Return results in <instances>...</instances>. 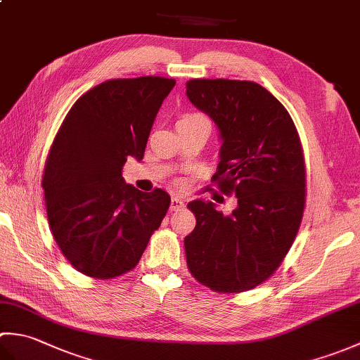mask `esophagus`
<instances>
[{"instance_id": "1", "label": "esophagus", "mask_w": 360, "mask_h": 360, "mask_svg": "<svg viewBox=\"0 0 360 360\" xmlns=\"http://www.w3.org/2000/svg\"><path fill=\"white\" fill-rule=\"evenodd\" d=\"M182 207H184V201H182L181 198H178V196H173L172 204H170V210L176 212V210H181Z\"/></svg>"}]
</instances>
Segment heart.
<instances>
[{
  "label": "heart",
  "instance_id": "1",
  "mask_svg": "<svg viewBox=\"0 0 360 360\" xmlns=\"http://www.w3.org/2000/svg\"><path fill=\"white\" fill-rule=\"evenodd\" d=\"M200 119H205V117L202 116V114L188 112V114H184V116L179 119V122H190V120H200ZM205 120H207V119H205Z\"/></svg>",
  "mask_w": 360,
  "mask_h": 360
}]
</instances>
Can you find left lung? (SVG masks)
I'll use <instances>...</instances> for the list:
<instances>
[{
	"label": "left lung",
	"mask_w": 360,
	"mask_h": 360,
	"mask_svg": "<svg viewBox=\"0 0 360 360\" xmlns=\"http://www.w3.org/2000/svg\"><path fill=\"white\" fill-rule=\"evenodd\" d=\"M186 88L223 141L212 182L238 200L227 217L212 202L187 205L196 218L184 240L187 266L215 292H244L278 269L300 227L307 202L300 136L285 106L255 82L193 79Z\"/></svg>",
	"instance_id": "1"
}]
</instances>
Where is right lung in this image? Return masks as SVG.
<instances>
[{"label": "right lung", "instance_id": "add662e5", "mask_svg": "<svg viewBox=\"0 0 360 360\" xmlns=\"http://www.w3.org/2000/svg\"><path fill=\"white\" fill-rule=\"evenodd\" d=\"M176 80L145 75L106 80L77 98L53 137L41 186L53 240L91 278L136 267L170 196L125 184L128 156L143 158L153 122Z\"/></svg>", "mask_w": 360, "mask_h": 360}]
</instances>
